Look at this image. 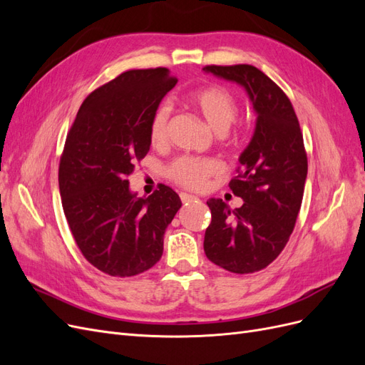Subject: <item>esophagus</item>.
Instances as JSON below:
<instances>
[{"label":"esophagus","mask_w":365,"mask_h":365,"mask_svg":"<svg viewBox=\"0 0 365 365\" xmlns=\"http://www.w3.org/2000/svg\"><path fill=\"white\" fill-rule=\"evenodd\" d=\"M180 197H181V201L187 205V204H190V202H196L197 201V197L195 196V195H190V193H180Z\"/></svg>","instance_id":"obj_1"}]
</instances>
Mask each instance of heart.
Returning a JSON list of instances; mask_svg holds the SVG:
<instances>
[{
  "mask_svg": "<svg viewBox=\"0 0 365 365\" xmlns=\"http://www.w3.org/2000/svg\"><path fill=\"white\" fill-rule=\"evenodd\" d=\"M189 103L207 121L216 134H225L236 121V98L220 86H207L189 96ZM170 123V108L161 105L150 118L149 138L153 146H161L168 140ZM220 172L219 161L213 158L181 157L175 160L168 170L170 178L185 189L202 190L208 178Z\"/></svg>",
  "mask_w": 365,
  "mask_h": 365,
  "instance_id": "heart-1",
  "label": "heart"
}]
</instances>
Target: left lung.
<instances>
[{
	"mask_svg": "<svg viewBox=\"0 0 365 365\" xmlns=\"http://www.w3.org/2000/svg\"><path fill=\"white\" fill-rule=\"evenodd\" d=\"M202 70L244 88L256 114L254 134L239 157V175L230 181L244 204L231 210L210 197L204 251L230 272H256L277 259L295 227L307 176L303 134L289 98L259 68L244 63Z\"/></svg>",
	"mask_w": 365,
	"mask_h": 365,
	"instance_id": "obj_1",
	"label": "left lung"
}]
</instances>
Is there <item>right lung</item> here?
I'll use <instances>...</instances> for the list:
<instances>
[{
  "mask_svg": "<svg viewBox=\"0 0 365 365\" xmlns=\"http://www.w3.org/2000/svg\"><path fill=\"white\" fill-rule=\"evenodd\" d=\"M168 68L130 70L85 98L65 141L59 190L77 247L113 277L148 271L163 256L165 228L181 208L169 185L148 197L128 176L150 149L149 126L176 85Z\"/></svg>",
  "mask_w": 365,
  "mask_h": 365,
  "instance_id": "obj_1",
  "label": "right lung"
}]
</instances>
